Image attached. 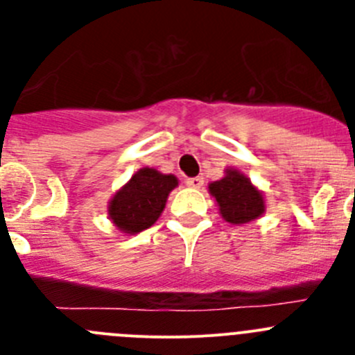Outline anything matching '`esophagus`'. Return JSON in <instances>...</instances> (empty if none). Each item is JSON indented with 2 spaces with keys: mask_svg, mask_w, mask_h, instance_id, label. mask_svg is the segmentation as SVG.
Instances as JSON below:
<instances>
[{
  "mask_svg": "<svg viewBox=\"0 0 355 355\" xmlns=\"http://www.w3.org/2000/svg\"><path fill=\"white\" fill-rule=\"evenodd\" d=\"M184 183H187L188 188L199 190V188H202V184H204V178H202V175H197V178H188Z\"/></svg>",
  "mask_w": 355,
  "mask_h": 355,
  "instance_id": "34e87169",
  "label": "esophagus"
}]
</instances>
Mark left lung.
I'll return each mask as SVG.
<instances>
[{"mask_svg":"<svg viewBox=\"0 0 355 355\" xmlns=\"http://www.w3.org/2000/svg\"><path fill=\"white\" fill-rule=\"evenodd\" d=\"M207 188L216 200L222 218L232 225L253 222L266 213L264 193L237 168H225L222 180L213 181Z\"/></svg>","mask_w":355,"mask_h":355,"instance_id":"left-lung-1","label":"left lung"}]
</instances>
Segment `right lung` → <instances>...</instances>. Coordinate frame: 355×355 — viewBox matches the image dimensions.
Segmentation results:
<instances>
[{
    "mask_svg": "<svg viewBox=\"0 0 355 355\" xmlns=\"http://www.w3.org/2000/svg\"><path fill=\"white\" fill-rule=\"evenodd\" d=\"M178 184L174 174H164L153 167L139 168L109 200V220L128 236L149 229L164 213L168 193Z\"/></svg>",
    "mask_w": 355,
    "mask_h": 355,
    "instance_id": "right-lung-1",
    "label": "right lung"
}]
</instances>
